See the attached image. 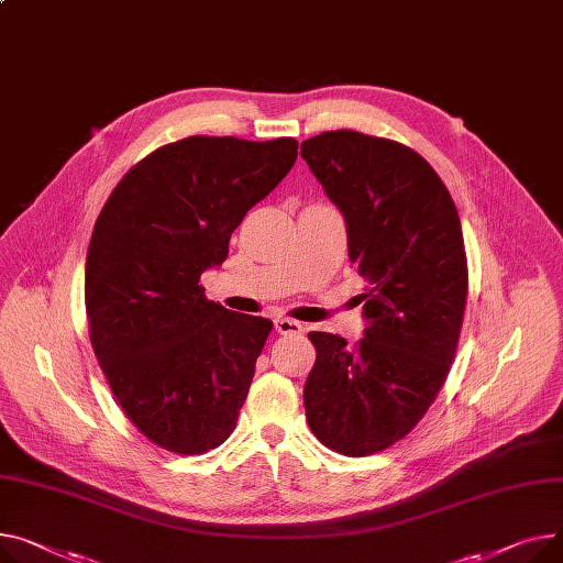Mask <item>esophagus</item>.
Instances as JSON below:
<instances>
[{
	"label": "esophagus",
	"instance_id": "1",
	"mask_svg": "<svg viewBox=\"0 0 563 563\" xmlns=\"http://www.w3.org/2000/svg\"><path fill=\"white\" fill-rule=\"evenodd\" d=\"M274 328H276V332H280V334H301L303 332V325L298 323V321H294V319H285V317H278V319H274Z\"/></svg>",
	"mask_w": 563,
	"mask_h": 563
}]
</instances>
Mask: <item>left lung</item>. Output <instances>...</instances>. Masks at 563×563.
Returning <instances> with one entry per match:
<instances>
[{
	"label": "left lung",
	"mask_w": 563,
	"mask_h": 563,
	"mask_svg": "<svg viewBox=\"0 0 563 563\" xmlns=\"http://www.w3.org/2000/svg\"><path fill=\"white\" fill-rule=\"evenodd\" d=\"M301 156L342 210L349 257L364 278V340L310 332L303 387L314 437L334 453H380L411 432L451 371L468 294L462 223L451 192L415 148L325 131Z\"/></svg>",
	"instance_id": "8db88e82"
}]
</instances>
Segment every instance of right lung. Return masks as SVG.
<instances>
[{
	"label": "right lung",
	"instance_id": "1",
	"mask_svg": "<svg viewBox=\"0 0 563 563\" xmlns=\"http://www.w3.org/2000/svg\"><path fill=\"white\" fill-rule=\"evenodd\" d=\"M296 156L294 137H185L131 167L97 217L90 344L129 421L165 451L201 455L235 430L274 323L208 301L199 280Z\"/></svg>",
	"mask_w": 563,
	"mask_h": 563
}]
</instances>
